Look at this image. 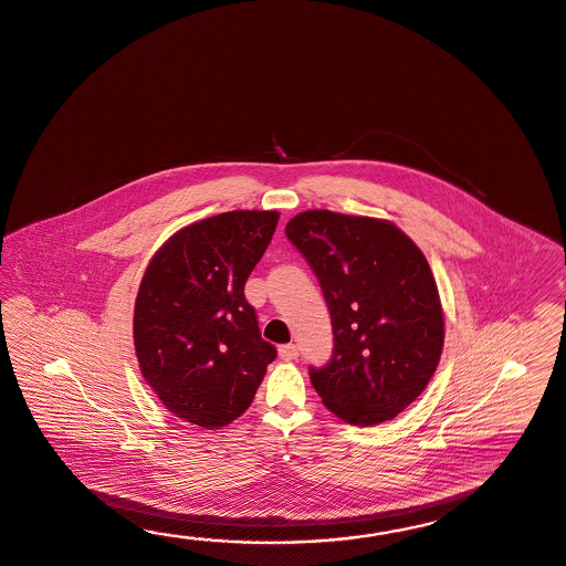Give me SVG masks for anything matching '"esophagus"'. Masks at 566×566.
Segmentation results:
<instances>
[{
  "label": "esophagus",
  "instance_id": "34e87169",
  "mask_svg": "<svg viewBox=\"0 0 566 566\" xmlns=\"http://www.w3.org/2000/svg\"><path fill=\"white\" fill-rule=\"evenodd\" d=\"M277 353H280L282 359L290 361V359H296V357H298V347H296L294 343H289V345H282V347L277 349Z\"/></svg>",
  "mask_w": 566,
  "mask_h": 566
}]
</instances>
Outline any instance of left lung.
Listing matches in <instances>:
<instances>
[{
	"instance_id": "left-lung-1",
	"label": "left lung",
	"mask_w": 566,
	"mask_h": 566,
	"mask_svg": "<svg viewBox=\"0 0 566 566\" xmlns=\"http://www.w3.org/2000/svg\"><path fill=\"white\" fill-rule=\"evenodd\" d=\"M286 238L313 268L333 325V355L308 367L333 415L376 427L415 402L437 371L444 318L424 253L396 226L306 211Z\"/></svg>"
}]
</instances>
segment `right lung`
<instances>
[{
    "label": "right lung",
    "instance_id": "add662e5",
    "mask_svg": "<svg viewBox=\"0 0 566 566\" xmlns=\"http://www.w3.org/2000/svg\"><path fill=\"white\" fill-rule=\"evenodd\" d=\"M276 211H231L180 229L151 258L134 311L142 376L185 422L226 427L276 359L245 282L276 231Z\"/></svg>",
    "mask_w": 566,
    "mask_h": 566
}]
</instances>
